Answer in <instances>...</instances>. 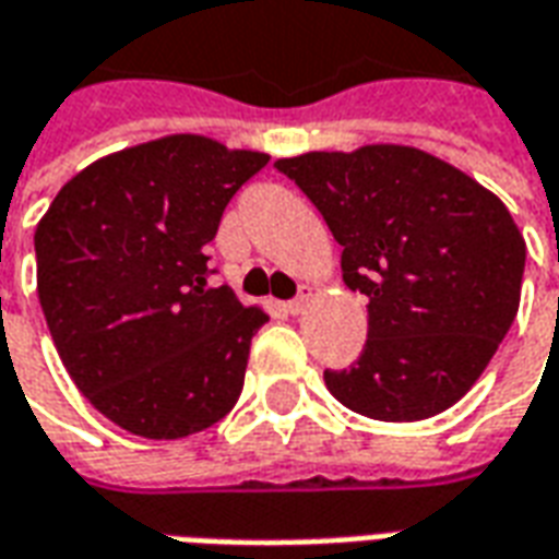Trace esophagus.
Returning a JSON list of instances; mask_svg holds the SVG:
<instances>
[{"label":"esophagus","mask_w":559,"mask_h":559,"mask_svg":"<svg viewBox=\"0 0 559 559\" xmlns=\"http://www.w3.org/2000/svg\"><path fill=\"white\" fill-rule=\"evenodd\" d=\"M308 299H311V287H308V284H302V287H299V296H296L293 302H287V311H290V314H302Z\"/></svg>","instance_id":"esophagus-1"}]
</instances>
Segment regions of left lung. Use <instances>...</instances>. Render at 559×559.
Wrapping results in <instances>:
<instances>
[{
  "label": "left lung",
  "instance_id": "8db88e82",
  "mask_svg": "<svg viewBox=\"0 0 559 559\" xmlns=\"http://www.w3.org/2000/svg\"><path fill=\"white\" fill-rule=\"evenodd\" d=\"M320 209L368 341L335 399L380 421L449 411L488 368L521 302L527 245L503 200L428 152L374 143L275 160Z\"/></svg>",
  "mask_w": 559,
  "mask_h": 559
}]
</instances>
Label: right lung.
I'll return each instance as SVG.
<instances>
[{"mask_svg":"<svg viewBox=\"0 0 559 559\" xmlns=\"http://www.w3.org/2000/svg\"><path fill=\"white\" fill-rule=\"evenodd\" d=\"M266 164V152L170 134L90 164L38 221V299L59 359L119 428L179 440L239 401L269 317L209 287L206 245Z\"/></svg>","mask_w":559,"mask_h":559,"instance_id":"right-lung-1","label":"right lung"}]
</instances>
